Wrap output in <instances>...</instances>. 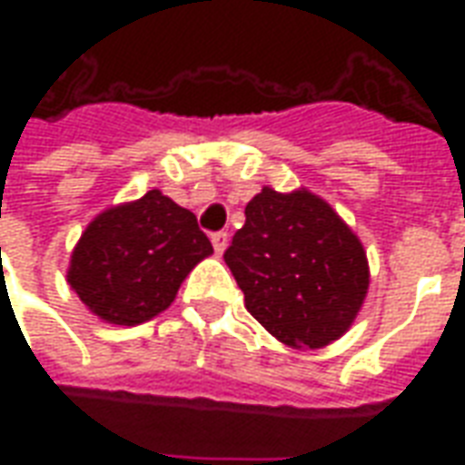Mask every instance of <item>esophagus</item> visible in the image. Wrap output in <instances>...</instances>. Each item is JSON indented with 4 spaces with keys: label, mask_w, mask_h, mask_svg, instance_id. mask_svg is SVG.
<instances>
[{
    "label": "esophagus",
    "mask_w": 465,
    "mask_h": 465,
    "mask_svg": "<svg viewBox=\"0 0 465 465\" xmlns=\"http://www.w3.org/2000/svg\"><path fill=\"white\" fill-rule=\"evenodd\" d=\"M212 243H213V252L223 253V249L229 246V233H226V232H213L212 233Z\"/></svg>",
    "instance_id": "1"
}]
</instances>
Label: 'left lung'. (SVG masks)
I'll return each instance as SVG.
<instances>
[{"label": "left lung", "mask_w": 465, "mask_h": 465, "mask_svg": "<svg viewBox=\"0 0 465 465\" xmlns=\"http://www.w3.org/2000/svg\"><path fill=\"white\" fill-rule=\"evenodd\" d=\"M243 213L223 262L249 313L293 349L336 341L369 292V262L356 233L309 192L266 186Z\"/></svg>", "instance_id": "left-lung-1"}]
</instances>
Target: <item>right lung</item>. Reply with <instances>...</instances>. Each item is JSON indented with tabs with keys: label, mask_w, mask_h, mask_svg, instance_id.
<instances>
[{
	"label": "right lung",
	"mask_w": 465,
	"mask_h": 465,
	"mask_svg": "<svg viewBox=\"0 0 465 465\" xmlns=\"http://www.w3.org/2000/svg\"><path fill=\"white\" fill-rule=\"evenodd\" d=\"M209 253L212 242L196 216L153 189L86 226L72 253L69 286L99 319L134 326L169 309L186 273Z\"/></svg>",
	"instance_id": "right-lung-1"
}]
</instances>
